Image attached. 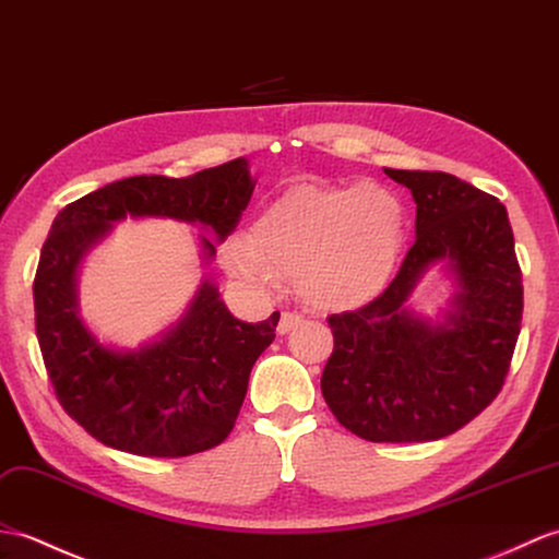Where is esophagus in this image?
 Listing matches in <instances>:
<instances>
[{"label":"esophagus","instance_id":"obj_1","mask_svg":"<svg viewBox=\"0 0 559 559\" xmlns=\"http://www.w3.org/2000/svg\"><path fill=\"white\" fill-rule=\"evenodd\" d=\"M302 321H305V319H302L300 314H295V311H283L278 326H276V333H278V335L290 333V331L297 326V323H302Z\"/></svg>","mask_w":559,"mask_h":559}]
</instances>
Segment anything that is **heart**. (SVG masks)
I'll return each mask as SVG.
<instances>
[{
  "instance_id": "heart-1",
  "label": "heart",
  "mask_w": 559,
  "mask_h": 559,
  "mask_svg": "<svg viewBox=\"0 0 559 559\" xmlns=\"http://www.w3.org/2000/svg\"><path fill=\"white\" fill-rule=\"evenodd\" d=\"M405 236V206L391 190L302 183L271 202L252 233H230L218 259L248 288L274 290L281 276H295L305 305L345 311L381 295Z\"/></svg>"
}]
</instances>
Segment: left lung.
<instances>
[{
    "label": "left lung",
    "instance_id": "1",
    "mask_svg": "<svg viewBox=\"0 0 559 559\" xmlns=\"http://www.w3.org/2000/svg\"><path fill=\"white\" fill-rule=\"evenodd\" d=\"M383 171L412 192L417 240L373 302L329 317L321 393L359 438L424 443L460 431L500 393L522 326V269L498 198L443 171ZM436 263L459 285L440 322L408 307Z\"/></svg>",
    "mask_w": 559,
    "mask_h": 559
}]
</instances>
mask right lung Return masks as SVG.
I'll list each match as a JSON object with an SVG mask.
<instances>
[{
    "label": "right lung",
    "instance_id": "1",
    "mask_svg": "<svg viewBox=\"0 0 559 559\" xmlns=\"http://www.w3.org/2000/svg\"><path fill=\"white\" fill-rule=\"evenodd\" d=\"M254 183L240 157L188 178L116 180L57 214L33 283L37 343L61 407L99 443L142 457H186L224 443L281 314L240 321L216 285L202 281L186 314L159 338L135 349L104 345L78 309L85 254L126 216L200 224L226 240ZM202 254L214 259L212 240L202 238Z\"/></svg>",
    "mask_w": 559,
    "mask_h": 559
}]
</instances>
